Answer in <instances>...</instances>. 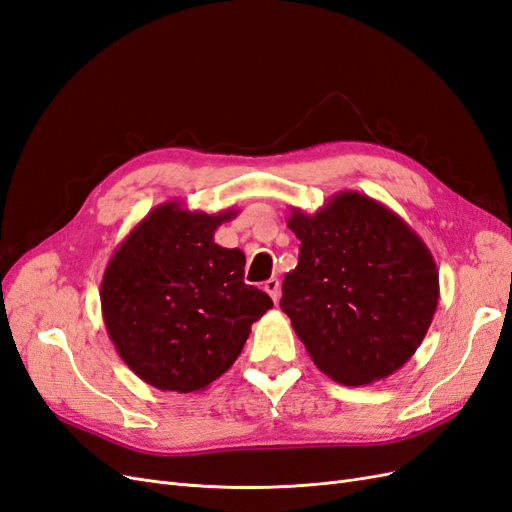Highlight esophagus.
I'll return each instance as SVG.
<instances>
[{"mask_svg":"<svg viewBox=\"0 0 512 512\" xmlns=\"http://www.w3.org/2000/svg\"><path fill=\"white\" fill-rule=\"evenodd\" d=\"M262 288H265V292L273 299V303H277V299H280V280L271 277V280H267Z\"/></svg>","mask_w":512,"mask_h":512,"instance_id":"1","label":"esophagus"}]
</instances>
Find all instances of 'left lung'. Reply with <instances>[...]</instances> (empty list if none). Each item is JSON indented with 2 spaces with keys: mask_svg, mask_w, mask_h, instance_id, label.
<instances>
[{
  "mask_svg": "<svg viewBox=\"0 0 512 512\" xmlns=\"http://www.w3.org/2000/svg\"><path fill=\"white\" fill-rule=\"evenodd\" d=\"M299 265L282 284V312L314 365L363 386L404 367L427 335L440 297L429 247L399 215L352 190L316 213L290 209Z\"/></svg>",
  "mask_w": 512,
  "mask_h": 512,
  "instance_id": "obj_1",
  "label": "left lung"
}]
</instances>
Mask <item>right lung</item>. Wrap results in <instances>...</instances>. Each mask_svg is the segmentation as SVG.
Wrapping results in <instances>:
<instances>
[{
    "mask_svg": "<svg viewBox=\"0 0 512 512\" xmlns=\"http://www.w3.org/2000/svg\"><path fill=\"white\" fill-rule=\"evenodd\" d=\"M237 213L190 211L168 200L108 260L100 284L108 337L121 361L160 391L207 389L273 307L269 294L243 282V252L213 241Z\"/></svg>",
    "mask_w": 512,
    "mask_h": 512,
    "instance_id": "right-lung-1",
    "label": "right lung"
}]
</instances>
